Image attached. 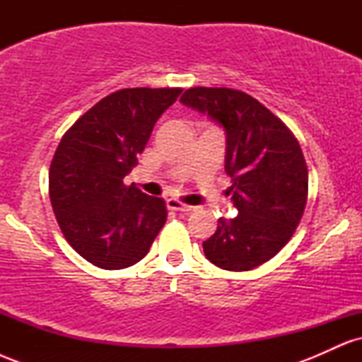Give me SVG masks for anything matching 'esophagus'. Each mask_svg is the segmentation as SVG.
Listing matches in <instances>:
<instances>
[{
	"label": "esophagus",
	"instance_id": "34e87169",
	"mask_svg": "<svg viewBox=\"0 0 362 362\" xmlns=\"http://www.w3.org/2000/svg\"><path fill=\"white\" fill-rule=\"evenodd\" d=\"M167 207H168L170 211H177V213H190V211L194 209L192 206L182 204V202H178L177 199H168V201H167Z\"/></svg>",
	"mask_w": 362,
	"mask_h": 362
}]
</instances>
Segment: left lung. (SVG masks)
<instances>
[{
  "label": "left lung",
  "instance_id": "left-lung-1",
  "mask_svg": "<svg viewBox=\"0 0 362 362\" xmlns=\"http://www.w3.org/2000/svg\"><path fill=\"white\" fill-rule=\"evenodd\" d=\"M180 102L201 112L226 134L224 172L231 177L233 219L202 243L224 271H250L289 242L305 213L308 170L298 139L259 100L231 88L187 90Z\"/></svg>",
  "mask_w": 362,
  "mask_h": 362
}]
</instances>
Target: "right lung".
<instances>
[{
  "mask_svg": "<svg viewBox=\"0 0 362 362\" xmlns=\"http://www.w3.org/2000/svg\"><path fill=\"white\" fill-rule=\"evenodd\" d=\"M180 88H126L102 98L62 136L49 195L62 235L85 260L119 271L146 257L167 221L163 199L124 177Z\"/></svg>",
  "mask_w": 362,
  "mask_h": 362,
  "instance_id": "obj_1",
  "label": "right lung"
}]
</instances>
